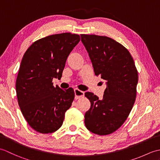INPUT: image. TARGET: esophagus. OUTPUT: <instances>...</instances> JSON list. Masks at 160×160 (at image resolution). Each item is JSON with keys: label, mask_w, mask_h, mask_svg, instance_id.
Returning a JSON list of instances; mask_svg holds the SVG:
<instances>
[{"label": "esophagus", "mask_w": 160, "mask_h": 160, "mask_svg": "<svg viewBox=\"0 0 160 160\" xmlns=\"http://www.w3.org/2000/svg\"><path fill=\"white\" fill-rule=\"evenodd\" d=\"M74 92H75V99L78 100L80 98H82L84 96V92L82 91H80L78 89H74Z\"/></svg>", "instance_id": "1"}]
</instances>
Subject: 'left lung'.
I'll return each mask as SVG.
<instances>
[{
  "mask_svg": "<svg viewBox=\"0 0 160 160\" xmlns=\"http://www.w3.org/2000/svg\"><path fill=\"white\" fill-rule=\"evenodd\" d=\"M80 36L95 74L107 85L102 100L93 93H85L91 107L84 115V124L93 133L111 134L123 124L134 104L138 82L136 67L128 51L113 39Z\"/></svg>",
  "mask_w": 160,
  "mask_h": 160,
  "instance_id": "8db88e82",
  "label": "left lung"
}]
</instances>
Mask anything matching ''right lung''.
<instances>
[{"mask_svg":"<svg viewBox=\"0 0 160 160\" xmlns=\"http://www.w3.org/2000/svg\"><path fill=\"white\" fill-rule=\"evenodd\" d=\"M80 40L79 35L70 33L49 36L33 42L24 54L16 79L17 98L26 121L40 133L59 129L72 104V88L54 87L52 80L62 77L67 58Z\"/></svg>","mask_w":160,"mask_h":160,"instance_id":"1","label":"right lung"}]
</instances>
